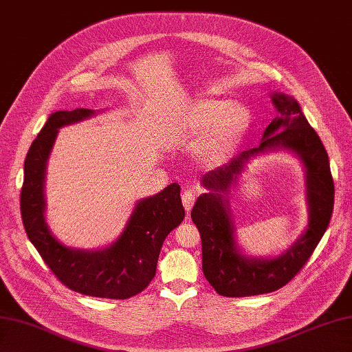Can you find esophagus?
<instances>
[{
    "instance_id": "esophagus-1",
    "label": "esophagus",
    "mask_w": 352,
    "mask_h": 352,
    "mask_svg": "<svg viewBox=\"0 0 352 352\" xmlns=\"http://www.w3.org/2000/svg\"><path fill=\"white\" fill-rule=\"evenodd\" d=\"M182 201H183V207L187 211V214H189V211L192 210L193 204H195V193L192 190H186L182 195Z\"/></svg>"
}]
</instances>
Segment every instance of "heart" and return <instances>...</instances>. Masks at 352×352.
<instances>
[{
  "mask_svg": "<svg viewBox=\"0 0 352 352\" xmlns=\"http://www.w3.org/2000/svg\"><path fill=\"white\" fill-rule=\"evenodd\" d=\"M252 127L253 112L246 103L208 96L193 99L177 120L178 138H201L195 157L206 169L223 165L246 141Z\"/></svg>",
  "mask_w": 352,
  "mask_h": 352,
  "instance_id": "1",
  "label": "heart"
}]
</instances>
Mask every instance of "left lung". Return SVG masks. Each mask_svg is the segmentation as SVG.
Listing matches in <instances>:
<instances>
[{
    "label": "left lung",
    "instance_id": "left-lung-1",
    "mask_svg": "<svg viewBox=\"0 0 352 352\" xmlns=\"http://www.w3.org/2000/svg\"><path fill=\"white\" fill-rule=\"evenodd\" d=\"M277 117L270 122L256 148L240 153L226 165L204 175L206 193L196 199L192 220L202 241V272L217 294L223 297H250L273 292L294 279L330 223L334 184L329 154L320 136L310 127L298 102L283 93H272ZM287 149L304 165L308 226L300 239L272 258L246 256L234 239L230 192L247 163L263 153Z\"/></svg>",
    "mask_w": 352,
    "mask_h": 352
}]
</instances>
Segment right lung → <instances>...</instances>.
<instances>
[{
  "mask_svg": "<svg viewBox=\"0 0 352 352\" xmlns=\"http://www.w3.org/2000/svg\"><path fill=\"white\" fill-rule=\"evenodd\" d=\"M96 116L93 109L56 111L32 141L21 192V214L30 241L65 287L84 296L126 300L142 292L156 276L162 244L183 222L179 186L169 184L157 195L142 198L116 241L102 249L69 248L56 240L46 223L45 178L58 129Z\"/></svg>",
  "mask_w": 352,
  "mask_h": 352,
  "instance_id": "obj_1",
  "label": "right lung"
}]
</instances>
